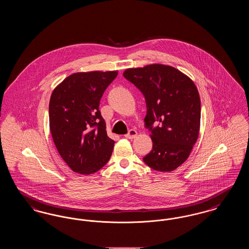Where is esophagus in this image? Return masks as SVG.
Here are the masks:
<instances>
[{
    "instance_id": "34e87169",
    "label": "esophagus",
    "mask_w": 249,
    "mask_h": 249,
    "mask_svg": "<svg viewBox=\"0 0 249 249\" xmlns=\"http://www.w3.org/2000/svg\"><path fill=\"white\" fill-rule=\"evenodd\" d=\"M137 135V131L135 130H130L127 134H125V137L128 139H132Z\"/></svg>"
}]
</instances>
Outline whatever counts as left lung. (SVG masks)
<instances>
[{
    "label": "left lung",
    "mask_w": 249,
    "mask_h": 249,
    "mask_svg": "<svg viewBox=\"0 0 249 249\" xmlns=\"http://www.w3.org/2000/svg\"><path fill=\"white\" fill-rule=\"evenodd\" d=\"M123 76L145 99L144 126L153 146L143 162L159 172L174 171L187 160L199 136L201 100L195 84L162 64L127 69Z\"/></svg>",
    "instance_id": "obj_1"
}]
</instances>
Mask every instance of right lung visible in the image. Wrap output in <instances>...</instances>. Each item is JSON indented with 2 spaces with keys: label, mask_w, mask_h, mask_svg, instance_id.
<instances>
[{
  "label": "right lung",
  "mask_w": 249,
  "mask_h": 249,
  "mask_svg": "<svg viewBox=\"0 0 249 249\" xmlns=\"http://www.w3.org/2000/svg\"><path fill=\"white\" fill-rule=\"evenodd\" d=\"M118 71L75 72L53 90L49 127L60 157L75 173L90 175L107 164L115 142L107 136L100 101Z\"/></svg>",
  "instance_id": "obj_1"
}]
</instances>
